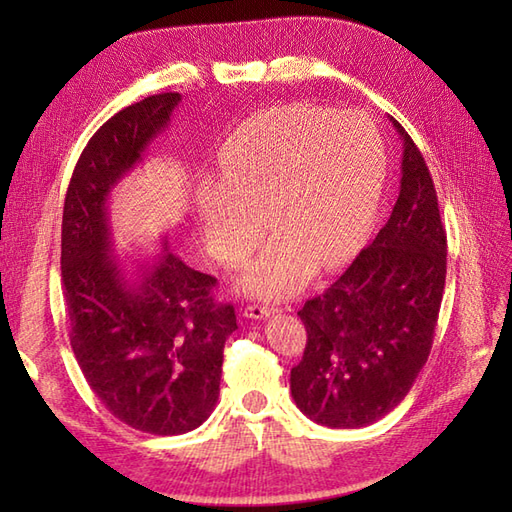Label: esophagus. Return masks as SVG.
<instances>
[{"mask_svg":"<svg viewBox=\"0 0 512 512\" xmlns=\"http://www.w3.org/2000/svg\"><path fill=\"white\" fill-rule=\"evenodd\" d=\"M270 314H275V308L268 306H246L244 308V317L246 319H266Z\"/></svg>","mask_w":512,"mask_h":512,"instance_id":"esophagus-1","label":"esophagus"}]
</instances>
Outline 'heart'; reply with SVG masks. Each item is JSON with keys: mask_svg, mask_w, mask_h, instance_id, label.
Masks as SVG:
<instances>
[{"mask_svg": "<svg viewBox=\"0 0 512 512\" xmlns=\"http://www.w3.org/2000/svg\"><path fill=\"white\" fill-rule=\"evenodd\" d=\"M220 180L195 191V226L206 250L237 266L270 226L277 239L239 288L281 299L332 268L363 242L385 180V145L372 118L314 103H286L250 116L224 140Z\"/></svg>", "mask_w": 512, "mask_h": 512, "instance_id": "1", "label": "heart"}]
</instances>
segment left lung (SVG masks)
I'll list each match as a JSON object with an SVG mask.
<instances>
[{
  "mask_svg": "<svg viewBox=\"0 0 512 512\" xmlns=\"http://www.w3.org/2000/svg\"><path fill=\"white\" fill-rule=\"evenodd\" d=\"M402 140L400 193L387 224L350 268L299 310L308 343L290 372L297 407L332 429L367 427L409 394L438 325L447 233L416 143Z\"/></svg>",
  "mask_w": 512,
  "mask_h": 512,
  "instance_id": "1",
  "label": "left lung"
}]
</instances>
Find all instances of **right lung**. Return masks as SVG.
I'll return each mask as SVG.
<instances>
[{
  "label": "right lung",
  "mask_w": 512,
  "mask_h": 512,
  "mask_svg": "<svg viewBox=\"0 0 512 512\" xmlns=\"http://www.w3.org/2000/svg\"><path fill=\"white\" fill-rule=\"evenodd\" d=\"M180 94L147 96L114 114L76 162L63 204L61 279L70 345L114 418L154 436H180L211 416L235 308L211 295L215 277L162 242L154 259L114 255L110 195L165 132Z\"/></svg>",
  "instance_id": "obj_1"
}]
</instances>
